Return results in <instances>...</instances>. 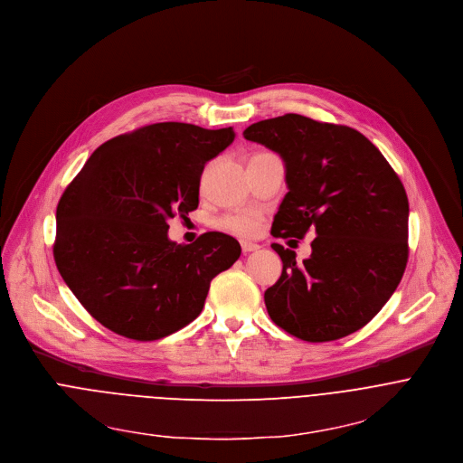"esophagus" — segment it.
Listing matches in <instances>:
<instances>
[{"label":"esophagus","instance_id":"esophagus-1","mask_svg":"<svg viewBox=\"0 0 463 463\" xmlns=\"http://www.w3.org/2000/svg\"><path fill=\"white\" fill-rule=\"evenodd\" d=\"M241 248H242V253H250V251H258L260 244H255L251 241H241Z\"/></svg>","mask_w":463,"mask_h":463}]
</instances>
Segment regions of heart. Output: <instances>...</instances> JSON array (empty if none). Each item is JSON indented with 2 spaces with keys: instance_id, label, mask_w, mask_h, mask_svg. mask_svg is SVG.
I'll list each match as a JSON object with an SVG mask.
<instances>
[{
  "instance_id": "b5f03b06",
  "label": "heart",
  "mask_w": 463,
  "mask_h": 463,
  "mask_svg": "<svg viewBox=\"0 0 463 463\" xmlns=\"http://www.w3.org/2000/svg\"><path fill=\"white\" fill-rule=\"evenodd\" d=\"M261 226V217L255 212H237L222 217L219 221V228L235 233L239 237H253L258 235Z\"/></svg>"
}]
</instances>
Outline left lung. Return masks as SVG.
<instances>
[{
  "instance_id": "obj_1",
  "label": "left lung",
  "mask_w": 463,
  "mask_h": 463,
  "mask_svg": "<svg viewBox=\"0 0 463 463\" xmlns=\"http://www.w3.org/2000/svg\"><path fill=\"white\" fill-rule=\"evenodd\" d=\"M244 137L278 152L288 193L272 235L311 242V258L274 242L281 278L267 288L276 326L307 342H329L364 327L397 288L408 261L406 191L358 130L285 114L250 125Z\"/></svg>"
}]
</instances>
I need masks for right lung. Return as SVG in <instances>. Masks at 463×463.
Instances as JSON below:
<instances>
[{"label":"right lung","mask_w":463,"mask_h":463,"mask_svg":"<svg viewBox=\"0 0 463 463\" xmlns=\"http://www.w3.org/2000/svg\"><path fill=\"white\" fill-rule=\"evenodd\" d=\"M235 137L232 127L154 123L93 150L57 208V269L84 309L137 342L191 324L212 279L241 255L221 232L169 241L167 221L198 208L203 165Z\"/></svg>","instance_id":"obj_1"}]
</instances>
